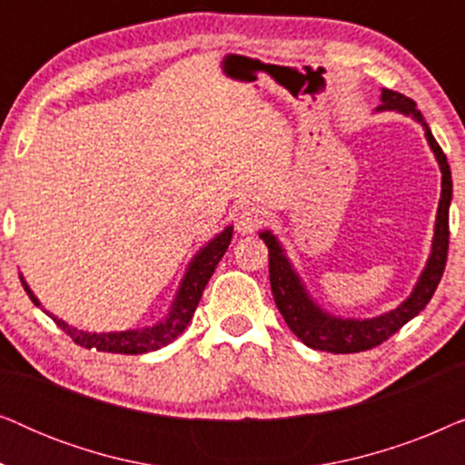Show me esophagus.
Listing matches in <instances>:
<instances>
[{
  "instance_id": "esophagus-1",
  "label": "esophagus",
  "mask_w": 465,
  "mask_h": 465,
  "mask_svg": "<svg viewBox=\"0 0 465 465\" xmlns=\"http://www.w3.org/2000/svg\"><path fill=\"white\" fill-rule=\"evenodd\" d=\"M237 231L243 232V234H252L256 232L258 228H262L264 224V213L260 212V209H253V207H245L243 212L237 215Z\"/></svg>"
}]
</instances>
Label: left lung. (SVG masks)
Segmentation results:
<instances>
[{"instance_id": "obj_1", "label": "left lung", "mask_w": 465, "mask_h": 465, "mask_svg": "<svg viewBox=\"0 0 465 465\" xmlns=\"http://www.w3.org/2000/svg\"><path fill=\"white\" fill-rule=\"evenodd\" d=\"M379 112L383 110H396L404 116L415 118L419 124L423 126L425 137L431 152H434L438 164H440L442 173V193L440 203H438L436 213V226H434V239H431V252L428 258V264L419 275V282L412 288L411 296L406 298L402 304L396 309L387 311V313L379 317H371V320H351V317H336L323 311L313 298L309 296L307 288H304L302 279L292 266L290 258L285 256V250L279 243V239L271 231L260 232V239L269 247V275H271V290L272 298L279 313L283 315L288 328L301 339L304 345L317 351H330V353H358L366 351L381 345V342L396 334L404 323H409L412 317L421 313L425 304L431 301L434 292L440 283V277L444 272V264H447V252H449V207L450 196H453V180H450V169L447 163V156L438 142L431 135L428 123H425L421 112L417 110L415 101L404 97L396 91H381V105Z\"/></svg>"}]
</instances>
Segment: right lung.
Segmentation results:
<instances>
[{
  "label": "right lung",
  "instance_id": "1",
  "mask_svg": "<svg viewBox=\"0 0 465 465\" xmlns=\"http://www.w3.org/2000/svg\"><path fill=\"white\" fill-rule=\"evenodd\" d=\"M232 239V226H226L224 231L209 241L205 247H201L196 252V256L190 260L186 272H183V279L177 288V294L171 302L169 313L164 315V320H161L154 326L142 328V330H124V332H84V330H78L74 326H69L59 317L48 313L46 315L53 317L63 332L72 336V341L75 345L84 347V349H97V351H107V353H124V355H137V353H148V351H156L164 345H169L171 341H175L180 336L186 326L193 320L196 307H199V301L203 296V290L209 282V277L213 275L215 266L224 256L228 245H231ZM23 288L27 292L34 304L40 307V301H37L34 292L27 285V282L21 277Z\"/></svg>",
  "mask_w": 465,
  "mask_h": 465
}]
</instances>
